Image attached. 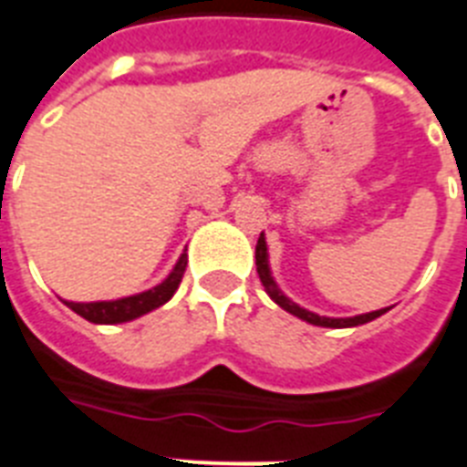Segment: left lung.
<instances>
[{"label": "left lung", "instance_id": "left-lung-1", "mask_svg": "<svg viewBox=\"0 0 467 467\" xmlns=\"http://www.w3.org/2000/svg\"><path fill=\"white\" fill-rule=\"evenodd\" d=\"M255 265H257V275H260L262 286L267 291V296L275 300L276 306L284 307L286 312L296 315L298 319L303 322H310L315 327H329V329H346V327H358V325H365V322H372L377 319L379 315L389 310V307H381V310L375 312H365V315H356V317H325V315H317V312H310L306 307H300L298 303L284 296L279 286H276L275 276H272V269H269V253H267V241H265V234H260L257 238V245H255Z\"/></svg>", "mask_w": 467, "mask_h": 467}]
</instances>
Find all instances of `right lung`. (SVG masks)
I'll use <instances>...</instances> for the list:
<instances>
[{
  "instance_id": "1",
  "label": "right lung",
  "mask_w": 467,
  "mask_h": 467,
  "mask_svg": "<svg viewBox=\"0 0 467 467\" xmlns=\"http://www.w3.org/2000/svg\"><path fill=\"white\" fill-rule=\"evenodd\" d=\"M186 265L188 255L186 253H181L179 262L173 265V269L169 272L167 279L150 288V291H142V294L126 296V298L117 300H95V303H73V300H64V303H67L76 315H80L83 319L92 322V325H121V322H130V319L142 317V315H148V312L164 306L167 300H171V296L176 294V288H179L181 279H183Z\"/></svg>"
}]
</instances>
